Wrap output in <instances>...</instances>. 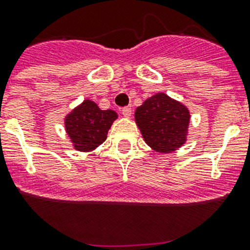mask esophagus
I'll return each instance as SVG.
<instances>
[{
  "label": "esophagus",
  "mask_w": 250,
  "mask_h": 250,
  "mask_svg": "<svg viewBox=\"0 0 250 250\" xmlns=\"http://www.w3.org/2000/svg\"><path fill=\"white\" fill-rule=\"evenodd\" d=\"M121 112H123V115L125 116V118H130L132 114V109L131 106H126V107H124L123 110H121Z\"/></svg>",
  "instance_id": "esophagus-1"
}]
</instances>
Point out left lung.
Instances as JSON below:
<instances>
[{"instance_id": "1", "label": "left lung", "mask_w": 250, "mask_h": 250, "mask_svg": "<svg viewBox=\"0 0 250 250\" xmlns=\"http://www.w3.org/2000/svg\"><path fill=\"white\" fill-rule=\"evenodd\" d=\"M135 123L152 150L167 154L185 144L190 112L182 103L159 92L136 109Z\"/></svg>"}]
</instances>
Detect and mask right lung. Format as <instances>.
Segmentation results:
<instances>
[{"label":"right lung","mask_w":250,"mask_h":250,"mask_svg":"<svg viewBox=\"0 0 250 250\" xmlns=\"http://www.w3.org/2000/svg\"><path fill=\"white\" fill-rule=\"evenodd\" d=\"M118 119L114 110H101L98 104L83 100L65 118V129L74 149L92 151L107 138V131Z\"/></svg>","instance_id":"1"}]
</instances>
